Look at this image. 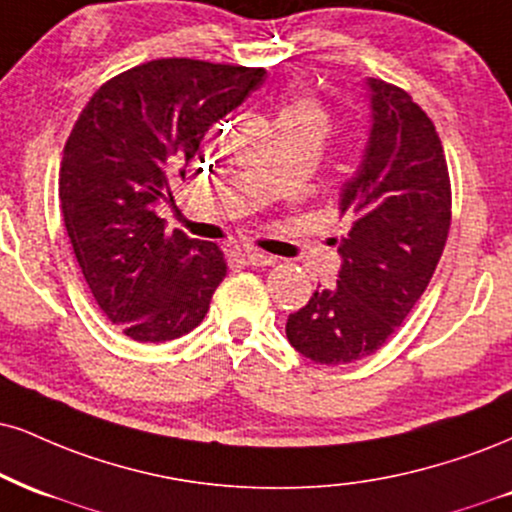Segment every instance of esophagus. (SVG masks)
Masks as SVG:
<instances>
[{
	"label": "esophagus",
	"mask_w": 512,
	"mask_h": 512,
	"mask_svg": "<svg viewBox=\"0 0 512 512\" xmlns=\"http://www.w3.org/2000/svg\"><path fill=\"white\" fill-rule=\"evenodd\" d=\"M231 257L240 264H252V267H269V264H274L272 255H264V252L252 250V248L231 250Z\"/></svg>",
	"instance_id": "obj_1"
}]
</instances>
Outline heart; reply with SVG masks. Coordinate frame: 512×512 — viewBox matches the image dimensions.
<instances>
[{"label":"heart","instance_id":"obj_1","mask_svg":"<svg viewBox=\"0 0 512 512\" xmlns=\"http://www.w3.org/2000/svg\"><path fill=\"white\" fill-rule=\"evenodd\" d=\"M283 119H312V121L322 123V112H319V107H315L312 102L298 100V102L288 104V107L281 109L279 121H283Z\"/></svg>","mask_w":512,"mask_h":512}]
</instances>
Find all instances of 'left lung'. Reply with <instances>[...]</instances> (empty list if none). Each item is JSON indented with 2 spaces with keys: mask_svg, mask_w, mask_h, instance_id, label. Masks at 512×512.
Here are the masks:
<instances>
[{
  "mask_svg": "<svg viewBox=\"0 0 512 512\" xmlns=\"http://www.w3.org/2000/svg\"><path fill=\"white\" fill-rule=\"evenodd\" d=\"M369 133L343 183L336 286L288 315V343L317 365H346L384 346L429 286L451 229V181L432 119L396 85L365 80Z\"/></svg>",
  "mask_w": 512,
  "mask_h": 512,
  "instance_id": "left-lung-1",
  "label": "left lung"
}]
</instances>
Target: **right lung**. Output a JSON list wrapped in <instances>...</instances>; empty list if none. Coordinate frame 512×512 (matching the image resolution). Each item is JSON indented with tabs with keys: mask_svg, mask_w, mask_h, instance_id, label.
Returning <instances> with one entry per match:
<instances>
[{
	"mask_svg": "<svg viewBox=\"0 0 512 512\" xmlns=\"http://www.w3.org/2000/svg\"><path fill=\"white\" fill-rule=\"evenodd\" d=\"M267 78L264 69L157 59L104 83L66 140L59 200L73 255L107 319L140 343L186 336L226 276L217 243L164 233L159 200L202 138Z\"/></svg>",
	"mask_w": 512,
	"mask_h": 512,
	"instance_id": "add662e5",
	"label": "right lung"
}]
</instances>
